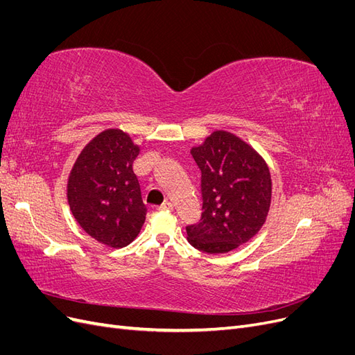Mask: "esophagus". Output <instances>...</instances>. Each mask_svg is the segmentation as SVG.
<instances>
[{
    "instance_id": "1",
    "label": "esophagus",
    "mask_w": 355,
    "mask_h": 355,
    "mask_svg": "<svg viewBox=\"0 0 355 355\" xmlns=\"http://www.w3.org/2000/svg\"><path fill=\"white\" fill-rule=\"evenodd\" d=\"M158 210H164V211H171V210H173V204H171V202H168V201H166V202H163V204H161V206L158 207Z\"/></svg>"
}]
</instances>
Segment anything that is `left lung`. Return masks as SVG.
Returning <instances> with one entry per match:
<instances>
[{"label": "left lung", "mask_w": 355, "mask_h": 355, "mask_svg": "<svg viewBox=\"0 0 355 355\" xmlns=\"http://www.w3.org/2000/svg\"><path fill=\"white\" fill-rule=\"evenodd\" d=\"M201 170L202 214L187 227L192 247L228 253L261 231L271 206L270 167L253 146L234 133L214 130L191 148Z\"/></svg>", "instance_id": "left-lung-1"}]
</instances>
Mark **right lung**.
<instances>
[{"instance_id":"add662e5","label":"right lung","mask_w":355,"mask_h":355,"mask_svg":"<svg viewBox=\"0 0 355 355\" xmlns=\"http://www.w3.org/2000/svg\"><path fill=\"white\" fill-rule=\"evenodd\" d=\"M141 148L128 133L108 128L83 148L68 176L75 220L92 239L114 249L130 244L146 216L133 161Z\"/></svg>"}]
</instances>
